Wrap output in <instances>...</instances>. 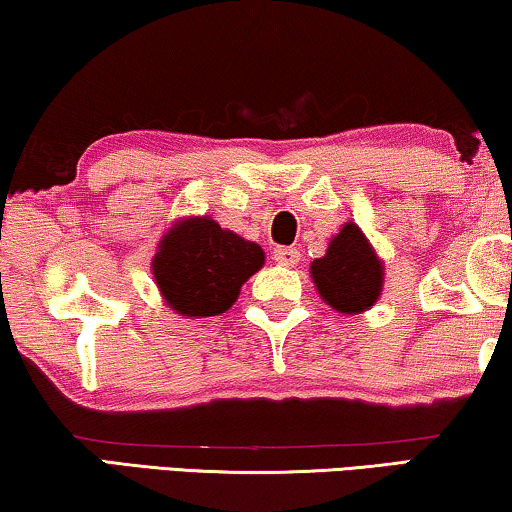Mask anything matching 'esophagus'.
Segmentation results:
<instances>
[{
	"mask_svg": "<svg viewBox=\"0 0 512 512\" xmlns=\"http://www.w3.org/2000/svg\"><path fill=\"white\" fill-rule=\"evenodd\" d=\"M272 256H275V261L279 265H286V268H293V265H298V261H300L298 249H293V247H275Z\"/></svg>",
	"mask_w": 512,
	"mask_h": 512,
	"instance_id": "esophagus-1",
	"label": "esophagus"
}]
</instances>
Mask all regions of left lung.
<instances>
[{
  "instance_id": "1",
  "label": "left lung",
  "mask_w": 512,
  "mask_h": 512,
  "mask_svg": "<svg viewBox=\"0 0 512 512\" xmlns=\"http://www.w3.org/2000/svg\"><path fill=\"white\" fill-rule=\"evenodd\" d=\"M310 277L319 298L340 314H361L373 307L384 289V261L354 221L342 223L326 254L314 258Z\"/></svg>"
}]
</instances>
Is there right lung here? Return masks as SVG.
<instances>
[{
    "instance_id": "obj_1",
    "label": "right lung",
    "mask_w": 512,
    "mask_h": 512,
    "mask_svg": "<svg viewBox=\"0 0 512 512\" xmlns=\"http://www.w3.org/2000/svg\"><path fill=\"white\" fill-rule=\"evenodd\" d=\"M265 265V251L212 216H184L160 237L151 258L163 303L184 319H205L235 305L242 284Z\"/></svg>"
}]
</instances>
